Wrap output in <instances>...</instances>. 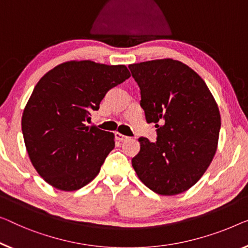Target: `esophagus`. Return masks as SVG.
<instances>
[{"mask_svg":"<svg viewBox=\"0 0 248 248\" xmlns=\"http://www.w3.org/2000/svg\"><path fill=\"white\" fill-rule=\"evenodd\" d=\"M127 138H128L127 136L120 134V132H116V139L119 140V141H124V140H125Z\"/></svg>","mask_w":248,"mask_h":248,"instance_id":"esophagus-1","label":"esophagus"}]
</instances>
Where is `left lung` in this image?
<instances>
[{"instance_id": "1", "label": "left lung", "mask_w": 248, "mask_h": 248, "mask_svg": "<svg viewBox=\"0 0 248 248\" xmlns=\"http://www.w3.org/2000/svg\"><path fill=\"white\" fill-rule=\"evenodd\" d=\"M140 106L157 128L156 142L140 137L132 158L137 176L155 193H184L202 178L215 156L220 130L217 103L193 69L172 59L129 65Z\"/></svg>"}]
</instances>
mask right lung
<instances>
[{"instance_id":"obj_1","label":"right lung","mask_w":248,"mask_h":248,"mask_svg":"<svg viewBox=\"0 0 248 248\" xmlns=\"http://www.w3.org/2000/svg\"><path fill=\"white\" fill-rule=\"evenodd\" d=\"M130 77L125 65L69 61L46 73L22 116L30 160L51 186L73 191L95 178L114 135L84 124L110 89Z\"/></svg>"}]
</instances>
